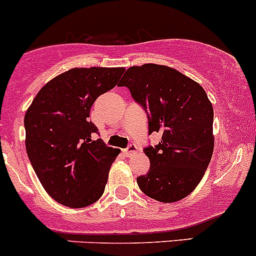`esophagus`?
Returning <instances> with one entry per match:
<instances>
[{
  "instance_id": "esophagus-1",
  "label": "esophagus",
  "mask_w": 256,
  "mask_h": 256,
  "mask_svg": "<svg viewBox=\"0 0 256 256\" xmlns=\"http://www.w3.org/2000/svg\"><path fill=\"white\" fill-rule=\"evenodd\" d=\"M136 152H138V148H136V144H130V146H128L127 149L123 150L124 155H126V156H128V158H130V156H133V155H136Z\"/></svg>"
}]
</instances>
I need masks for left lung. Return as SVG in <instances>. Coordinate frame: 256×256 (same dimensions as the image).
I'll list each match as a JSON object with an SVG mask.
<instances>
[{"mask_svg": "<svg viewBox=\"0 0 256 256\" xmlns=\"http://www.w3.org/2000/svg\"><path fill=\"white\" fill-rule=\"evenodd\" d=\"M120 86L129 88L148 110L149 133L162 134L154 148L144 149L150 160L139 188L164 204L188 196L204 178L214 149L213 107L198 82L170 66H130Z\"/></svg>", "mask_w": 256, "mask_h": 256, "instance_id": "8db88e82", "label": "left lung"}]
</instances>
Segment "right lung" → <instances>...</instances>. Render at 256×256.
I'll list each match as a JSON object with an SVG mask.
<instances>
[{
  "mask_svg": "<svg viewBox=\"0 0 256 256\" xmlns=\"http://www.w3.org/2000/svg\"><path fill=\"white\" fill-rule=\"evenodd\" d=\"M124 68H74L46 82L24 116L26 149L48 194L82 208L104 194L120 149L92 139L98 129L90 110L100 94L117 85Z\"/></svg>",
  "mask_w": 256,
  "mask_h": 256,
  "instance_id": "right-lung-1",
  "label": "right lung"
}]
</instances>
